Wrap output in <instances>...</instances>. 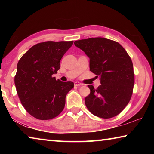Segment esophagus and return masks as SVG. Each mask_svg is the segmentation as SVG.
<instances>
[{
    "instance_id": "esophagus-1",
    "label": "esophagus",
    "mask_w": 154,
    "mask_h": 154,
    "mask_svg": "<svg viewBox=\"0 0 154 154\" xmlns=\"http://www.w3.org/2000/svg\"><path fill=\"white\" fill-rule=\"evenodd\" d=\"M75 86H81V85H83V84H82V83H79V82H75Z\"/></svg>"
}]
</instances>
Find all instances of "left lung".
Segmentation results:
<instances>
[{
  "mask_svg": "<svg viewBox=\"0 0 154 154\" xmlns=\"http://www.w3.org/2000/svg\"><path fill=\"white\" fill-rule=\"evenodd\" d=\"M90 58V69L101 84L85 98L88 110L99 118L108 119L120 113L129 103L134 83L133 64L119 43L103 37L74 42Z\"/></svg>",
  "mask_w": 154,
  "mask_h": 154,
  "instance_id": "left-lung-1",
  "label": "left lung"
}]
</instances>
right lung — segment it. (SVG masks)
Here are the masks:
<instances>
[{
	"instance_id": "right-lung-1",
	"label": "right lung",
	"mask_w": 154,
	"mask_h": 154,
	"mask_svg": "<svg viewBox=\"0 0 154 154\" xmlns=\"http://www.w3.org/2000/svg\"><path fill=\"white\" fill-rule=\"evenodd\" d=\"M73 41H46L36 44L22 56L17 65L15 85L21 103L38 119H51L61 113L72 82L52 77L60 68V60Z\"/></svg>"
}]
</instances>
